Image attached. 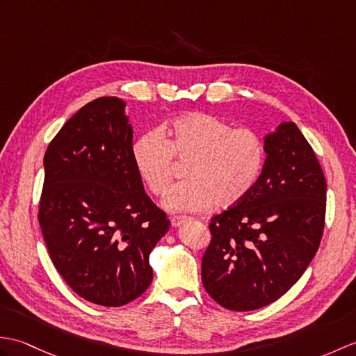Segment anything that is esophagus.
I'll use <instances>...</instances> for the list:
<instances>
[{"label": "esophagus", "mask_w": 356, "mask_h": 356, "mask_svg": "<svg viewBox=\"0 0 356 356\" xmlns=\"http://www.w3.org/2000/svg\"><path fill=\"white\" fill-rule=\"evenodd\" d=\"M186 221H188L186 217H172L171 225H172V227H180V226H184Z\"/></svg>", "instance_id": "34e87169"}]
</instances>
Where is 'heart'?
Wrapping results in <instances>:
<instances>
[{
	"instance_id": "1",
	"label": "heart",
	"mask_w": 356,
	"mask_h": 356,
	"mask_svg": "<svg viewBox=\"0 0 356 356\" xmlns=\"http://www.w3.org/2000/svg\"><path fill=\"white\" fill-rule=\"evenodd\" d=\"M175 159L188 163L186 181L163 200L170 212L197 213L234 208L258 184L266 162L262 138L249 127H236L209 113L194 112L171 121L159 134H145L131 145L138 177L153 195L168 193Z\"/></svg>"
}]
</instances>
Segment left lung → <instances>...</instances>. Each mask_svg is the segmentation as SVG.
<instances>
[{
  "instance_id": "left-lung-1",
  "label": "left lung",
  "mask_w": 356,
  "mask_h": 356,
  "mask_svg": "<svg viewBox=\"0 0 356 356\" xmlns=\"http://www.w3.org/2000/svg\"><path fill=\"white\" fill-rule=\"evenodd\" d=\"M258 184L239 204L211 218L202 259L204 290L222 308L253 311L277 300L300 279L321 241L326 180L294 122L264 138Z\"/></svg>"
}]
</instances>
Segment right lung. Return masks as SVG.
<instances>
[{
  "label": "right lung",
  "instance_id": "right-lung-1",
  "mask_svg": "<svg viewBox=\"0 0 356 356\" xmlns=\"http://www.w3.org/2000/svg\"><path fill=\"white\" fill-rule=\"evenodd\" d=\"M131 144L126 103L102 97L63 124L44 156L38 218L49 258L102 307H122L150 286L148 258L170 229L136 175Z\"/></svg>",
  "mask_w": 356,
  "mask_h": 356
}]
</instances>
